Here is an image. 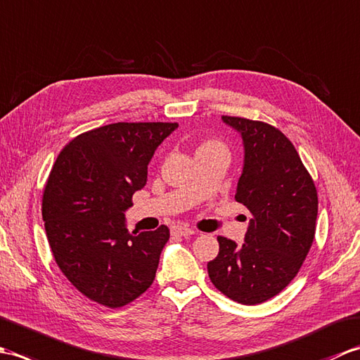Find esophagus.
Segmentation results:
<instances>
[{
	"mask_svg": "<svg viewBox=\"0 0 360 360\" xmlns=\"http://www.w3.org/2000/svg\"><path fill=\"white\" fill-rule=\"evenodd\" d=\"M172 233L176 236H188V235L195 233V229L184 226V224H179V226L172 227Z\"/></svg>",
	"mask_w": 360,
	"mask_h": 360,
	"instance_id": "34e87169",
	"label": "esophagus"
}]
</instances>
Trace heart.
<instances>
[{"label":"heart","mask_w":360,"mask_h":360,"mask_svg":"<svg viewBox=\"0 0 360 360\" xmlns=\"http://www.w3.org/2000/svg\"><path fill=\"white\" fill-rule=\"evenodd\" d=\"M204 145H219V143H217V142H205Z\"/></svg>","instance_id":"heart-1"}]
</instances>
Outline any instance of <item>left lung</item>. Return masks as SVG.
I'll return each instance as SVG.
<instances>
[{
    "label": "left lung",
    "instance_id": "obj_1",
    "mask_svg": "<svg viewBox=\"0 0 360 360\" xmlns=\"http://www.w3.org/2000/svg\"><path fill=\"white\" fill-rule=\"evenodd\" d=\"M223 120L243 137L244 167L235 200L252 219L243 246L218 236L219 252L207 271L231 300L258 304L281 292L300 271L316 236L317 188L278 128L244 117Z\"/></svg>",
    "mask_w": 360,
    "mask_h": 360
}]
</instances>
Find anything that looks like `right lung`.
Listing matches in <instances>:
<instances>
[{"label":"right lung","mask_w":360,"mask_h":360,"mask_svg":"<svg viewBox=\"0 0 360 360\" xmlns=\"http://www.w3.org/2000/svg\"><path fill=\"white\" fill-rule=\"evenodd\" d=\"M176 122H117L60 151L41 200L44 231L71 285L106 308L134 302L155 281L167 226L129 233L125 210L147 184L148 162Z\"/></svg>","instance_id":"right-lung-1"}]
</instances>
